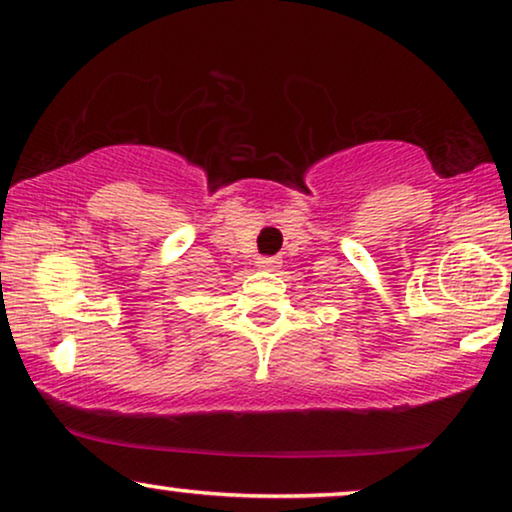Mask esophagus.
Returning a JSON list of instances; mask_svg holds the SVG:
<instances>
[{
    "label": "esophagus",
    "mask_w": 512,
    "mask_h": 512,
    "mask_svg": "<svg viewBox=\"0 0 512 512\" xmlns=\"http://www.w3.org/2000/svg\"><path fill=\"white\" fill-rule=\"evenodd\" d=\"M280 264H283V262H280L278 257H262V259H259V262H257V266H259V269H262V271H278Z\"/></svg>",
    "instance_id": "34e87169"
}]
</instances>
